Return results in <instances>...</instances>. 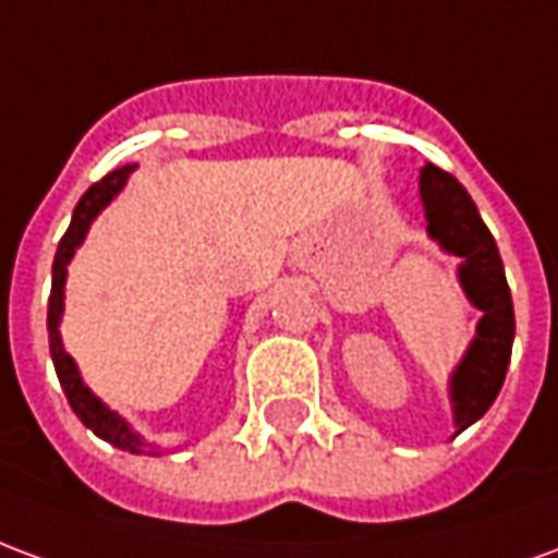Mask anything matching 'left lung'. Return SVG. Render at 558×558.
I'll list each match as a JSON object with an SVG mask.
<instances>
[{
  "mask_svg": "<svg viewBox=\"0 0 558 558\" xmlns=\"http://www.w3.org/2000/svg\"><path fill=\"white\" fill-rule=\"evenodd\" d=\"M418 187L427 235L439 242L442 251L463 259L457 268L460 287L469 302L484 314L466 355L460 359L448 383L454 427L457 433H463L469 424H475L490 410L505 383L511 343H514V304L505 280L499 247L493 242L490 230L484 227L466 187L436 163L421 167Z\"/></svg>",
  "mask_w": 558,
  "mask_h": 558,
  "instance_id": "left-lung-1",
  "label": "left lung"
}]
</instances>
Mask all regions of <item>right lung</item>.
Returning a JSON list of instances; mask_svg holds the SVG:
<instances>
[{"label":"right lung","mask_w":558,"mask_h":558,"mask_svg":"<svg viewBox=\"0 0 558 558\" xmlns=\"http://www.w3.org/2000/svg\"><path fill=\"white\" fill-rule=\"evenodd\" d=\"M134 170H137V167L128 163V167H119V170L107 172L101 182H95L86 194L80 196V203L74 206L71 227H68V232L62 235V242H59V251H56L53 259V287H50V302H47V331H50V355H53L56 376H59V383H62V391H65L71 410L77 412V418L83 421L95 436H101L104 442L116 445V448H122V451H131V454H143L151 445H148L137 430H131V424H128L119 412L107 410V403H101V400L92 395L89 386H86L83 376H80L74 359H71L65 352V347H62V335H59V323H62V311H65L68 263L74 259L77 247L83 244V239H86L92 220L101 215V208L110 206V199L125 187L128 175Z\"/></svg>","instance_id":"add662e5"}]
</instances>
